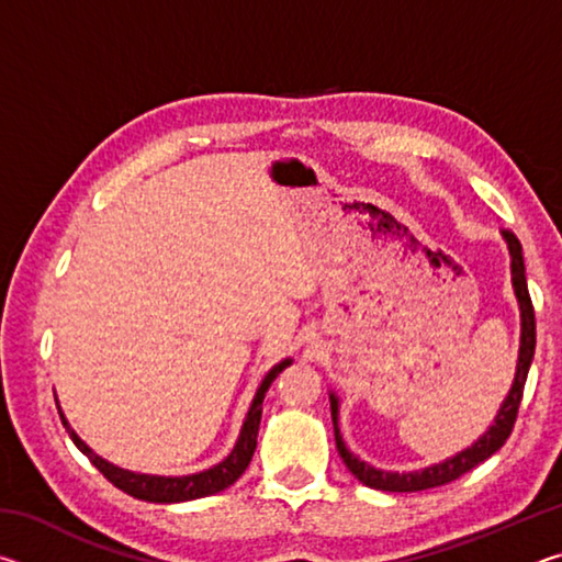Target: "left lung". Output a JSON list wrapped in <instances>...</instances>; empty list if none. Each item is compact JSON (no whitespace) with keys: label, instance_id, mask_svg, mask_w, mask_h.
Segmentation results:
<instances>
[{"label":"left lung","instance_id":"left-lung-1","mask_svg":"<svg viewBox=\"0 0 562 562\" xmlns=\"http://www.w3.org/2000/svg\"><path fill=\"white\" fill-rule=\"evenodd\" d=\"M503 237H506L508 250H510L513 288H516V297L520 302V355H518L516 382H513L506 402H503L501 412L496 416V422H493L491 429L483 434L481 439L471 446V449L456 453L453 459H446L443 463H436V465H429V469L414 471V473H389V471H379V469H374V465L359 461L355 453H349L345 441H341V434L337 426V398L329 396L331 398V422H335L337 451L347 469L355 473V479H359L364 486L376 488V491H389V493H414V491H426V488H439V486H446V483L461 479L463 473H469L479 463L491 459V456L508 441V436L518 418V406L522 398V386H526V379H528L532 351H536V310H532V302L528 294L526 265H522L520 240L516 237V233H510V231H503Z\"/></svg>","mask_w":562,"mask_h":562}]
</instances>
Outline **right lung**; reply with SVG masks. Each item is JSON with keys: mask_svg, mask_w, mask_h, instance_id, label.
Wrapping results in <instances>:
<instances>
[{"mask_svg": "<svg viewBox=\"0 0 562 562\" xmlns=\"http://www.w3.org/2000/svg\"><path fill=\"white\" fill-rule=\"evenodd\" d=\"M290 364H292V359H284V361H280L278 367L272 369L268 376H265V382L260 384L258 394H255V398H252L250 412H247V416H245L240 439H237L231 456H227L223 463L213 465V469H207L203 473H193V475H180V479H166V475L131 473V471L119 469V465H113L109 461H103L101 456L93 453L89 446L83 443L79 436H76L69 429V424H66V418H64L61 412H59V416H61V422L66 426V431H69V436H71V441L76 443V449H79L81 453H87L89 461L97 465V469L103 475H106V479L113 483V486L121 488L123 493H128V496L138 498V501H150V503H180V501H193V498L213 496V493L225 491L227 486H233V483L245 473L247 463L252 461L255 446H258L262 398H265V394H268L270 384L274 382V379H278V374L282 372V369L290 367Z\"/></svg>", "mask_w": 562, "mask_h": 562, "instance_id": "1", "label": "right lung"}]
</instances>
